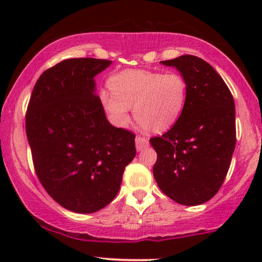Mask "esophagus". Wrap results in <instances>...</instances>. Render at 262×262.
Segmentation results:
<instances>
[{
	"instance_id": "esophagus-1",
	"label": "esophagus",
	"mask_w": 262,
	"mask_h": 262,
	"mask_svg": "<svg viewBox=\"0 0 262 262\" xmlns=\"http://www.w3.org/2000/svg\"><path fill=\"white\" fill-rule=\"evenodd\" d=\"M135 146H137L138 151H141V150L148 148L149 141L148 139H145V138L143 137H137L135 138Z\"/></svg>"
}]
</instances>
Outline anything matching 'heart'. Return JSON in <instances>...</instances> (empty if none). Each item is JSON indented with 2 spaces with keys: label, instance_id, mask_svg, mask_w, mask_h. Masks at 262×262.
Instances as JSON below:
<instances>
[{
  "label": "heart",
  "instance_id": "heart-1",
  "mask_svg": "<svg viewBox=\"0 0 262 262\" xmlns=\"http://www.w3.org/2000/svg\"><path fill=\"white\" fill-rule=\"evenodd\" d=\"M112 93L102 91L100 100L114 124L125 127L130 107L138 124L151 133L172 127L187 102L188 85L181 74L125 70L110 79Z\"/></svg>",
  "mask_w": 262,
  "mask_h": 262
}]
</instances>
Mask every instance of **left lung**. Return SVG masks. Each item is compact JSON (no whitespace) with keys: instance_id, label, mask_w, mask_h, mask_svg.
Returning a JSON list of instances; mask_svg holds the SVG:
<instances>
[{"instance_id":"8db88e82","label":"left lung","mask_w":262,"mask_h":262,"mask_svg":"<svg viewBox=\"0 0 262 262\" xmlns=\"http://www.w3.org/2000/svg\"><path fill=\"white\" fill-rule=\"evenodd\" d=\"M172 66L188 85L187 102L167 133L150 139L158 154L154 169L160 189L183 206H198L224 182L235 149L233 96L208 62L194 55L161 61Z\"/></svg>"}]
</instances>
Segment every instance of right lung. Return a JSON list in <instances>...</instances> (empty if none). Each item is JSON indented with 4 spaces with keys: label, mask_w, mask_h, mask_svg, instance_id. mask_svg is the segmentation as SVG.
<instances>
[{
    "label": "right lung",
    "mask_w": 262,
    "mask_h": 262,
    "mask_svg": "<svg viewBox=\"0 0 262 262\" xmlns=\"http://www.w3.org/2000/svg\"><path fill=\"white\" fill-rule=\"evenodd\" d=\"M110 60L66 59L40 75L26 116L39 181L75 213L97 212L118 193L135 135L108 122L95 76Z\"/></svg>",
    "instance_id": "1"
}]
</instances>
